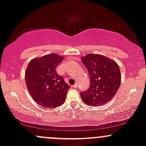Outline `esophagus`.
<instances>
[{
    "instance_id": "obj_1",
    "label": "esophagus",
    "mask_w": 146,
    "mask_h": 146,
    "mask_svg": "<svg viewBox=\"0 0 146 146\" xmlns=\"http://www.w3.org/2000/svg\"><path fill=\"white\" fill-rule=\"evenodd\" d=\"M73 86V88H78V84H77V83H76V84H75L74 85H73V86Z\"/></svg>"
}]
</instances>
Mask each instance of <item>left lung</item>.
Returning a JSON list of instances; mask_svg holds the SVG:
<instances>
[{
  "instance_id": "obj_1",
  "label": "left lung",
  "mask_w": 146,
  "mask_h": 146,
  "mask_svg": "<svg viewBox=\"0 0 146 146\" xmlns=\"http://www.w3.org/2000/svg\"><path fill=\"white\" fill-rule=\"evenodd\" d=\"M87 68L91 85L80 93L86 105L100 106L114 97L121 82V71L115 61L98 54H88L81 58Z\"/></svg>"
}]
</instances>
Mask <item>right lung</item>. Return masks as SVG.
Instances as JSON below:
<instances>
[{"mask_svg":"<svg viewBox=\"0 0 146 146\" xmlns=\"http://www.w3.org/2000/svg\"><path fill=\"white\" fill-rule=\"evenodd\" d=\"M63 59L55 53L34 58L29 62L25 70L29 93L36 104L45 108H56L66 100L70 86L56 72Z\"/></svg>","mask_w":146,"mask_h":146,"instance_id":"1","label":"right lung"}]
</instances>
